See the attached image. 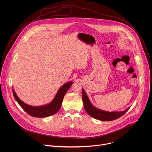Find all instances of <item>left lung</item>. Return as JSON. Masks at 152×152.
Returning a JSON list of instances; mask_svg holds the SVG:
<instances>
[{"label":"left lung","mask_w":152,"mask_h":152,"mask_svg":"<svg viewBox=\"0 0 152 152\" xmlns=\"http://www.w3.org/2000/svg\"><path fill=\"white\" fill-rule=\"evenodd\" d=\"M82 101L84 106V108L90 116L99 120L101 121H113L117 119L124 115L129 109V107L127 108L123 111L120 112H109L106 111H103L99 109V108L94 106L91 103L87 94H86L85 90L82 88Z\"/></svg>","instance_id":"left-lung-1"}]
</instances>
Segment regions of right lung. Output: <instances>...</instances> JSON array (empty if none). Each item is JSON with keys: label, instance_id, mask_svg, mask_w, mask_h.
I'll return each instance as SVG.
<instances>
[{"label": "right lung", "instance_id": "1", "mask_svg": "<svg viewBox=\"0 0 152 152\" xmlns=\"http://www.w3.org/2000/svg\"><path fill=\"white\" fill-rule=\"evenodd\" d=\"M73 83V82L72 81H70L62 85L61 88L58 90L55 97L52 100V101L47 104L42 106H34L28 104L19 99L14 89H12V93L14 99L19 104V105L29 115L34 117L38 118L48 117L56 114L59 111L61 107L64 97L68 90L70 88Z\"/></svg>", "mask_w": 152, "mask_h": 152}]
</instances>
